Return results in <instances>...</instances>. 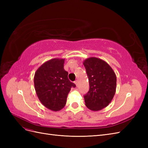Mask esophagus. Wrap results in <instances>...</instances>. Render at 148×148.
I'll return each instance as SVG.
<instances>
[{"instance_id":"1","label":"esophagus","mask_w":148,"mask_h":148,"mask_svg":"<svg viewBox=\"0 0 148 148\" xmlns=\"http://www.w3.org/2000/svg\"><path fill=\"white\" fill-rule=\"evenodd\" d=\"M75 84L77 86H78V80H76V81L75 82Z\"/></svg>"}]
</instances>
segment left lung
<instances>
[{
  "label": "left lung",
  "mask_w": 148,
  "mask_h": 148,
  "mask_svg": "<svg viewBox=\"0 0 148 148\" xmlns=\"http://www.w3.org/2000/svg\"><path fill=\"white\" fill-rule=\"evenodd\" d=\"M83 65L89 83V91L84 96L85 105L91 110H100L112 100L117 77L111 66L99 58L89 57L84 60Z\"/></svg>",
  "instance_id": "8db88e82"
}]
</instances>
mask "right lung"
<instances>
[{
    "label": "right lung",
    "instance_id": "add662e5",
    "mask_svg": "<svg viewBox=\"0 0 148 148\" xmlns=\"http://www.w3.org/2000/svg\"><path fill=\"white\" fill-rule=\"evenodd\" d=\"M64 59H52L40 66L35 72L36 92L41 104L52 111H59L66 104L71 87L76 85L68 78L64 69Z\"/></svg>",
    "mask_w": 148,
    "mask_h": 148
}]
</instances>
